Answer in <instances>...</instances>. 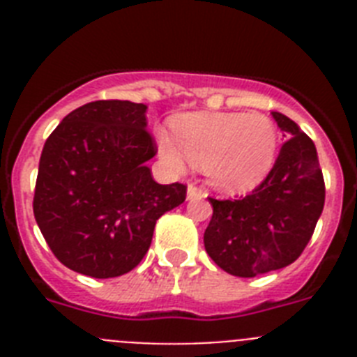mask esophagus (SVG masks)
I'll return each instance as SVG.
<instances>
[{
    "label": "esophagus",
    "instance_id": "esophagus-1",
    "mask_svg": "<svg viewBox=\"0 0 357 357\" xmlns=\"http://www.w3.org/2000/svg\"><path fill=\"white\" fill-rule=\"evenodd\" d=\"M207 195L202 189L195 188V185H188V200H195V198H206Z\"/></svg>",
    "mask_w": 357,
    "mask_h": 357
}]
</instances>
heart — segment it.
<instances>
[{
  "mask_svg": "<svg viewBox=\"0 0 357 357\" xmlns=\"http://www.w3.org/2000/svg\"><path fill=\"white\" fill-rule=\"evenodd\" d=\"M160 157L173 168L185 159L204 166L211 188L239 197L259 188L277 159L279 132L264 114L185 112L173 119V137L157 132Z\"/></svg>",
  "mask_w": 357,
  "mask_h": 357,
  "instance_id": "1",
  "label": "heart"
}]
</instances>
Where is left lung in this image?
Wrapping results in <instances>:
<instances>
[{
    "mask_svg": "<svg viewBox=\"0 0 357 357\" xmlns=\"http://www.w3.org/2000/svg\"><path fill=\"white\" fill-rule=\"evenodd\" d=\"M284 132L273 169L243 200H214L204 234L211 259L227 273L255 277L288 266L309 243L324 211L326 185L317 146L293 119L272 112Z\"/></svg>",
    "mask_w": 357,
    "mask_h": 357,
    "instance_id": "obj_1",
    "label": "left lung"
}]
</instances>
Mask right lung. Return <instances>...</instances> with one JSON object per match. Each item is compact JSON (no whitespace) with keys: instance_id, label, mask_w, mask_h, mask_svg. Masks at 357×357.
Segmentation results:
<instances>
[{"instance_id":"1","label":"right lung","mask_w":357,"mask_h":357,"mask_svg":"<svg viewBox=\"0 0 357 357\" xmlns=\"http://www.w3.org/2000/svg\"><path fill=\"white\" fill-rule=\"evenodd\" d=\"M144 103L100 100L69 112L43 148L33 214L69 270L110 279L134 270L155 223L185 200V185L157 184Z\"/></svg>"}]
</instances>
